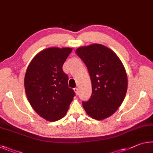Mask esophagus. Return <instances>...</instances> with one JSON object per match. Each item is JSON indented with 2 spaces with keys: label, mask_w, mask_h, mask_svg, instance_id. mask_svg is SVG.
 Returning a JSON list of instances; mask_svg holds the SVG:
<instances>
[{
  "label": "esophagus",
  "mask_w": 153,
  "mask_h": 153,
  "mask_svg": "<svg viewBox=\"0 0 153 153\" xmlns=\"http://www.w3.org/2000/svg\"><path fill=\"white\" fill-rule=\"evenodd\" d=\"M74 91L75 93H76V94H77H77H78V88H74Z\"/></svg>",
  "instance_id": "esophagus-1"
}]
</instances>
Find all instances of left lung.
Here are the masks:
<instances>
[{"instance_id": "left-lung-1", "label": "left lung", "mask_w": 153, "mask_h": 153, "mask_svg": "<svg viewBox=\"0 0 153 153\" xmlns=\"http://www.w3.org/2000/svg\"><path fill=\"white\" fill-rule=\"evenodd\" d=\"M76 54L86 65L92 83L89 100L82 101L87 114L96 120L112 115L124 100L127 76L124 66L112 50L101 44L77 48Z\"/></svg>"}]
</instances>
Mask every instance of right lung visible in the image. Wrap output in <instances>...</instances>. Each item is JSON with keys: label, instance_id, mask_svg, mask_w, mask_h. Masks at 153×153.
Wrapping results in <instances>:
<instances>
[{"label": "right lung", "instance_id": "right-lung-1", "mask_svg": "<svg viewBox=\"0 0 153 153\" xmlns=\"http://www.w3.org/2000/svg\"><path fill=\"white\" fill-rule=\"evenodd\" d=\"M71 52L70 48H47L33 58L26 70L24 87L28 100L34 110L47 120L64 117L75 96L62 70Z\"/></svg>", "mask_w": 153, "mask_h": 153}]
</instances>
